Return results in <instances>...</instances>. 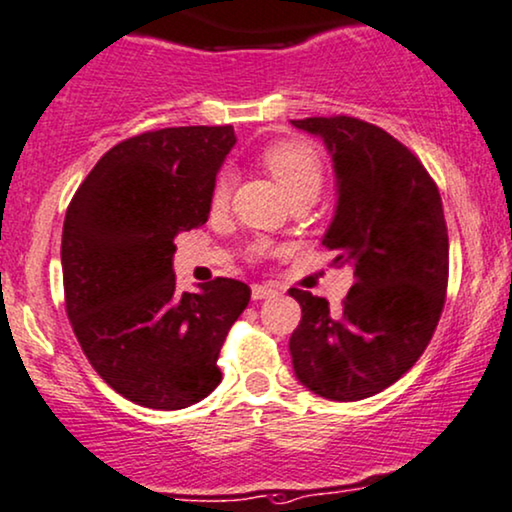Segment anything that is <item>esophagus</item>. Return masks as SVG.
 I'll list each match as a JSON object with an SVG mask.
<instances>
[{
    "label": "esophagus",
    "mask_w": 512,
    "mask_h": 512,
    "mask_svg": "<svg viewBox=\"0 0 512 512\" xmlns=\"http://www.w3.org/2000/svg\"><path fill=\"white\" fill-rule=\"evenodd\" d=\"M276 288L271 286H252V300H267V297H274Z\"/></svg>",
    "instance_id": "34e87169"
}]
</instances>
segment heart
I'll return each mask as SVG.
<instances>
[{"mask_svg":"<svg viewBox=\"0 0 512 512\" xmlns=\"http://www.w3.org/2000/svg\"><path fill=\"white\" fill-rule=\"evenodd\" d=\"M260 163L264 170L269 172V177L276 181V186L281 189L283 196L290 200L297 198H316L323 186V160L321 155L314 151L312 146L304 144V141H276V144L267 146L260 155ZM231 189V179L222 174L215 181V189H212V205L226 203Z\"/></svg>","mask_w":512,"mask_h":512,"instance_id":"b5f03b06","label":"heart"}]
</instances>
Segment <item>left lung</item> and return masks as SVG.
<instances>
[{
    "instance_id": "left-lung-1",
    "label": "left lung",
    "mask_w": 512,
    "mask_h": 512,
    "mask_svg": "<svg viewBox=\"0 0 512 512\" xmlns=\"http://www.w3.org/2000/svg\"><path fill=\"white\" fill-rule=\"evenodd\" d=\"M323 139L338 179V208L323 245L354 283L333 312L290 288L300 326L290 335L297 380L319 397L359 401L383 392L420 359L449 283L442 198L423 163L385 129L359 118L293 120Z\"/></svg>"
}]
</instances>
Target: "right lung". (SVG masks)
<instances>
[{
  "label": "right lung",
  "instance_id": "right-lung-1",
  "mask_svg": "<svg viewBox=\"0 0 512 512\" xmlns=\"http://www.w3.org/2000/svg\"><path fill=\"white\" fill-rule=\"evenodd\" d=\"M234 127H167L113 146L63 222L66 312L84 357L122 397L177 411L222 383L217 359L250 288L215 278L179 293L174 238L208 222Z\"/></svg>",
  "mask_w": 512,
  "mask_h": 512
}]
</instances>
